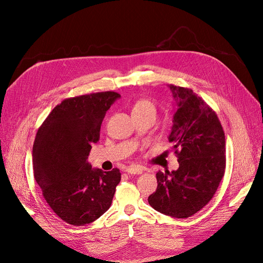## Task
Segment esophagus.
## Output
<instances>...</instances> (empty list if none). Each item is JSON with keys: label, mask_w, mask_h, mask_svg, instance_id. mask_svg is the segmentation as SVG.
Instances as JSON below:
<instances>
[{"label": "esophagus", "mask_w": 263, "mask_h": 263, "mask_svg": "<svg viewBox=\"0 0 263 263\" xmlns=\"http://www.w3.org/2000/svg\"><path fill=\"white\" fill-rule=\"evenodd\" d=\"M142 169L141 166H138V165H130V166H127L125 172L129 173V174H140L142 173Z\"/></svg>", "instance_id": "esophagus-1"}]
</instances>
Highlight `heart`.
<instances>
[{"label": "heart", "mask_w": 263, "mask_h": 263, "mask_svg": "<svg viewBox=\"0 0 263 263\" xmlns=\"http://www.w3.org/2000/svg\"><path fill=\"white\" fill-rule=\"evenodd\" d=\"M136 110H153L156 112L155 105L148 100H139L136 102V104L133 107V112H136Z\"/></svg>", "instance_id": "b5f03b06"}]
</instances>
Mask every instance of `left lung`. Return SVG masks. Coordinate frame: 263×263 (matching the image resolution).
Wrapping results in <instances>:
<instances>
[{"label": "left lung", "instance_id": "obj_1", "mask_svg": "<svg viewBox=\"0 0 263 263\" xmlns=\"http://www.w3.org/2000/svg\"><path fill=\"white\" fill-rule=\"evenodd\" d=\"M169 87L178 105L169 141L179 169L157 172L158 186L148 202L168 216L186 218L212 200L224 177L225 133L215 110L197 94L187 87Z\"/></svg>", "mask_w": 263, "mask_h": 263}]
</instances>
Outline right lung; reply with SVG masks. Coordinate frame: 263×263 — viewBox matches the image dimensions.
<instances>
[{"label": "right lung", "instance_id": "add662e5", "mask_svg": "<svg viewBox=\"0 0 263 263\" xmlns=\"http://www.w3.org/2000/svg\"><path fill=\"white\" fill-rule=\"evenodd\" d=\"M113 91L63 100L38 128L33 146L34 178L49 208L63 221L84 226L112 204L121 172L93 169L87 157L100 139Z\"/></svg>", "mask_w": 263, "mask_h": 263}]
</instances>
